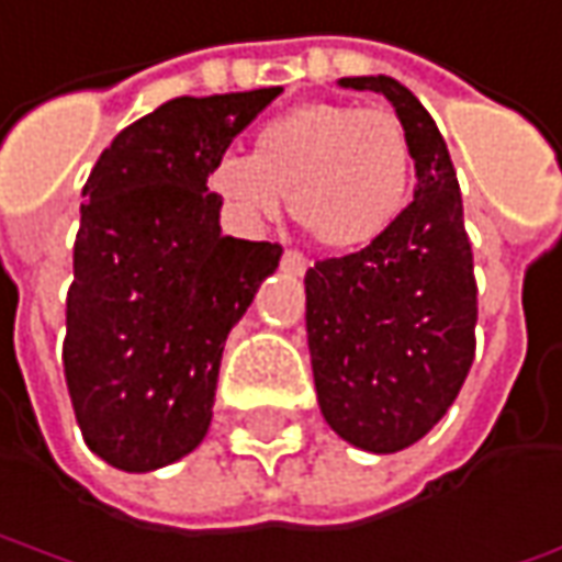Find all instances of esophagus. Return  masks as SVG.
<instances>
[{
    "label": "esophagus",
    "instance_id": "1",
    "mask_svg": "<svg viewBox=\"0 0 562 562\" xmlns=\"http://www.w3.org/2000/svg\"><path fill=\"white\" fill-rule=\"evenodd\" d=\"M281 269H284L288 274H303L308 269L306 256L296 254V250H288V254L281 256Z\"/></svg>",
    "mask_w": 562,
    "mask_h": 562
}]
</instances>
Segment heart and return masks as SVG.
<instances>
[{"instance_id":"1","label":"heart","mask_w":562,"mask_h":562,"mask_svg":"<svg viewBox=\"0 0 562 562\" xmlns=\"http://www.w3.org/2000/svg\"><path fill=\"white\" fill-rule=\"evenodd\" d=\"M206 188L240 222L290 210L330 250L393 228L412 194V145L398 116L349 101H306L262 123L254 154L225 150Z\"/></svg>"}]
</instances>
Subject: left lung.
<instances>
[{
  "mask_svg": "<svg viewBox=\"0 0 562 562\" xmlns=\"http://www.w3.org/2000/svg\"><path fill=\"white\" fill-rule=\"evenodd\" d=\"M395 108L414 160V201L364 250L306 272L318 408L349 446L393 454L442 420L476 352V281L446 138L393 77H342Z\"/></svg>",
  "mask_w": 562,
  "mask_h": 562,
  "instance_id": "8db88e82",
  "label": "left lung"
}]
</instances>
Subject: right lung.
<instances>
[{"instance_id":"add662e5","label":"right lung","mask_w":562,"mask_h":562,"mask_svg":"<svg viewBox=\"0 0 562 562\" xmlns=\"http://www.w3.org/2000/svg\"><path fill=\"white\" fill-rule=\"evenodd\" d=\"M281 92L172 98L89 172L64 378L86 446L116 470L176 464L210 430L225 340L281 247L222 235L206 172Z\"/></svg>"}]
</instances>
